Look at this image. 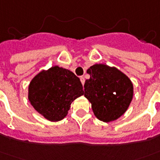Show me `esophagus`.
Segmentation results:
<instances>
[{
	"mask_svg": "<svg viewBox=\"0 0 160 160\" xmlns=\"http://www.w3.org/2000/svg\"><path fill=\"white\" fill-rule=\"evenodd\" d=\"M80 81H81V83H82V85H84V84H85V78L83 77V76H80Z\"/></svg>",
	"mask_w": 160,
	"mask_h": 160,
	"instance_id": "esophagus-1",
	"label": "esophagus"
}]
</instances>
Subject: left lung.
I'll list each match as a JSON object with an SVG mask.
<instances>
[{
  "instance_id": "8db88e82",
  "label": "left lung",
  "mask_w": 160,
  "mask_h": 160,
  "mask_svg": "<svg viewBox=\"0 0 160 160\" xmlns=\"http://www.w3.org/2000/svg\"><path fill=\"white\" fill-rule=\"evenodd\" d=\"M85 96L99 120L108 122L122 115L131 103L133 86L129 78L116 68L94 64L87 69Z\"/></svg>"
}]
</instances>
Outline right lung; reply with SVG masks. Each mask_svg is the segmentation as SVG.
<instances>
[{
  "mask_svg": "<svg viewBox=\"0 0 160 160\" xmlns=\"http://www.w3.org/2000/svg\"><path fill=\"white\" fill-rule=\"evenodd\" d=\"M83 94L79 77L58 66L40 72L32 80L28 88L32 106L51 122L65 118L71 102Z\"/></svg>",
  "mask_w": 160,
  "mask_h": 160,
  "instance_id": "right-lung-1",
  "label": "right lung"
}]
</instances>
